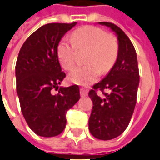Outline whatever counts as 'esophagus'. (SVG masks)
<instances>
[{
    "label": "esophagus",
    "instance_id": "esophagus-1",
    "mask_svg": "<svg viewBox=\"0 0 160 160\" xmlns=\"http://www.w3.org/2000/svg\"><path fill=\"white\" fill-rule=\"evenodd\" d=\"M80 94H81V97H82V98L86 97L87 95H88V90H87L86 88L82 87V88L80 89Z\"/></svg>",
    "mask_w": 160,
    "mask_h": 160
}]
</instances>
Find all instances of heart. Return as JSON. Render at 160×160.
Instances as JSON below:
<instances>
[{
    "instance_id": "obj_1",
    "label": "heart",
    "mask_w": 160,
    "mask_h": 160,
    "mask_svg": "<svg viewBox=\"0 0 160 160\" xmlns=\"http://www.w3.org/2000/svg\"><path fill=\"white\" fill-rule=\"evenodd\" d=\"M77 48H88L84 65L78 66L69 73V79L78 84L96 81L101 71L111 70L118 56V42L115 36L95 26H84L72 33V39L63 37L57 47V58L66 70L76 64Z\"/></svg>"
}]
</instances>
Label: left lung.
<instances>
[{
    "label": "left lung",
    "instance_id": "obj_1",
    "mask_svg": "<svg viewBox=\"0 0 160 160\" xmlns=\"http://www.w3.org/2000/svg\"><path fill=\"white\" fill-rule=\"evenodd\" d=\"M99 24L115 32L119 48L111 71L89 92L93 103L89 130L96 138L110 140L124 132L131 121L137 103L139 72L137 53L128 36L114 23L102 22ZM98 92L102 93V97Z\"/></svg>",
    "mask_w": 160,
    "mask_h": 160
}]
</instances>
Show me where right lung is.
I'll use <instances>...</instances> for the list:
<instances>
[{"label":"right lung","mask_w":160,"mask_h":160,"mask_svg":"<svg viewBox=\"0 0 160 160\" xmlns=\"http://www.w3.org/2000/svg\"><path fill=\"white\" fill-rule=\"evenodd\" d=\"M77 24L48 23L28 37L15 64L16 91L28 125L42 137H55L64 130L66 112L80 98L78 85L60 87L65 78L57 55L62 37ZM53 88L58 93L53 95Z\"/></svg>","instance_id":"1"}]
</instances>
